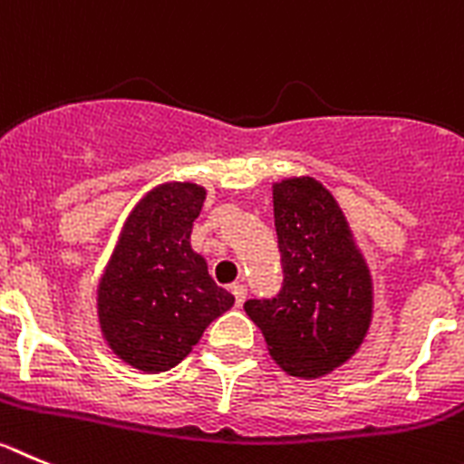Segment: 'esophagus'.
<instances>
[{
  "mask_svg": "<svg viewBox=\"0 0 464 464\" xmlns=\"http://www.w3.org/2000/svg\"><path fill=\"white\" fill-rule=\"evenodd\" d=\"M231 294L236 295V304H237V307H242V303H245V298H247V289H245L242 284H233Z\"/></svg>",
  "mask_w": 464,
  "mask_h": 464,
  "instance_id": "obj_1",
  "label": "esophagus"
}]
</instances>
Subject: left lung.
Wrapping results in <instances>:
<instances>
[{
	"label": "left lung",
	"instance_id": "obj_1",
	"mask_svg": "<svg viewBox=\"0 0 464 464\" xmlns=\"http://www.w3.org/2000/svg\"><path fill=\"white\" fill-rule=\"evenodd\" d=\"M284 284L275 298L247 300L268 352L291 377L316 379L344 365L372 321V277L344 212L319 180L273 185Z\"/></svg>",
	"mask_w": 464,
	"mask_h": 464
}]
</instances>
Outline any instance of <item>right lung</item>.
I'll use <instances>...</instances> for the list:
<instances>
[{
	"label": "right lung",
	"instance_id": "1",
	"mask_svg": "<svg viewBox=\"0 0 464 464\" xmlns=\"http://www.w3.org/2000/svg\"><path fill=\"white\" fill-rule=\"evenodd\" d=\"M206 189L164 182L136 203L99 279L97 312L112 353L140 372H166L189 356L236 298L191 249Z\"/></svg>",
	"mask_w": 464,
	"mask_h": 464
}]
</instances>
